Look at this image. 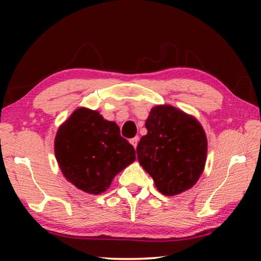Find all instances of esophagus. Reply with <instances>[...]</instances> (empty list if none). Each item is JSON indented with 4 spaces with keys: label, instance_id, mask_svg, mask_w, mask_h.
I'll return each instance as SVG.
<instances>
[{
    "label": "esophagus",
    "instance_id": "34e87169",
    "mask_svg": "<svg viewBox=\"0 0 261 261\" xmlns=\"http://www.w3.org/2000/svg\"><path fill=\"white\" fill-rule=\"evenodd\" d=\"M138 141H139V138L138 137H135V138H132L131 140H130V143L132 144V146H134L135 148L137 147V145H138Z\"/></svg>",
    "mask_w": 261,
    "mask_h": 261
}]
</instances>
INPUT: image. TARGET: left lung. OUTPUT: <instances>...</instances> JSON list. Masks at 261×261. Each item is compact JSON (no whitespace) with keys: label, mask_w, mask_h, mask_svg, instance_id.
Instances as JSON below:
<instances>
[{"label":"left lung","mask_w":261,"mask_h":261,"mask_svg":"<svg viewBox=\"0 0 261 261\" xmlns=\"http://www.w3.org/2000/svg\"><path fill=\"white\" fill-rule=\"evenodd\" d=\"M147 135L137 146L140 166L165 196L191 189L202 174L207 137L199 121L170 105L153 107L145 123Z\"/></svg>","instance_id":"8db88e82"}]
</instances>
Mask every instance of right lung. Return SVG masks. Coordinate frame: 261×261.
Returning <instances> with one entry per match:
<instances>
[{
	"label": "right lung",
	"mask_w": 261,
	"mask_h": 261,
	"mask_svg": "<svg viewBox=\"0 0 261 261\" xmlns=\"http://www.w3.org/2000/svg\"><path fill=\"white\" fill-rule=\"evenodd\" d=\"M54 151L64 177L90 194L105 192L115 176L136 160L134 146L121 137L116 123L85 107L60 125Z\"/></svg>",
	"instance_id": "add662e5"
}]
</instances>
